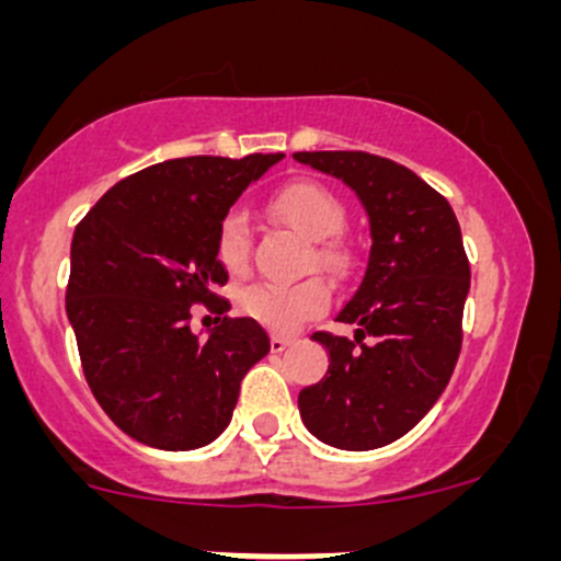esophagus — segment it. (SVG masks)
<instances>
[{
	"mask_svg": "<svg viewBox=\"0 0 561 561\" xmlns=\"http://www.w3.org/2000/svg\"><path fill=\"white\" fill-rule=\"evenodd\" d=\"M293 342H296L293 336H279V333H274V336H271V353H285Z\"/></svg>",
	"mask_w": 561,
	"mask_h": 561,
	"instance_id": "obj_1",
	"label": "esophagus"
}]
</instances>
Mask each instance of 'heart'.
<instances>
[{
  "instance_id": "heart-1",
  "label": "heart",
  "mask_w": 561,
  "mask_h": 561,
  "mask_svg": "<svg viewBox=\"0 0 561 561\" xmlns=\"http://www.w3.org/2000/svg\"><path fill=\"white\" fill-rule=\"evenodd\" d=\"M271 211L276 219L290 225L307 241H314V263L331 274L347 268V254L328 244L331 236L344 228L342 201L317 181H293L271 197ZM217 260L228 274H244L249 265V222L241 211L225 214L217 228ZM328 307V290L320 279H304L296 285L257 282L239 296V309L252 320L263 322L271 331H296L309 317Z\"/></svg>"
}]
</instances>
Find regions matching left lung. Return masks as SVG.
Listing matches in <instances>:
<instances>
[{
    "label": "left lung",
    "mask_w": 561,
    "mask_h": 561,
    "mask_svg": "<svg viewBox=\"0 0 561 561\" xmlns=\"http://www.w3.org/2000/svg\"><path fill=\"white\" fill-rule=\"evenodd\" d=\"M293 160L342 179L371 230L364 279L336 314L355 339L312 336L328 371L298 393L301 421L331 448H382L417 426L456 369L469 293L461 228L437 190L386 157L298 151Z\"/></svg>",
    "instance_id": "1"
}]
</instances>
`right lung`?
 Returning a JSON list of instances; mask_svg holds the SVG:
<instances>
[{"instance_id": "right-lung-1", "label": "right lung", "mask_w": 561, "mask_h": 561, "mask_svg": "<svg viewBox=\"0 0 561 561\" xmlns=\"http://www.w3.org/2000/svg\"><path fill=\"white\" fill-rule=\"evenodd\" d=\"M285 154L181 157L127 175L78 222L67 317L83 375L113 423L160 450H195L228 428L241 380L271 350L252 317H228L217 228ZM220 325L203 343L188 309Z\"/></svg>"}]
</instances>
